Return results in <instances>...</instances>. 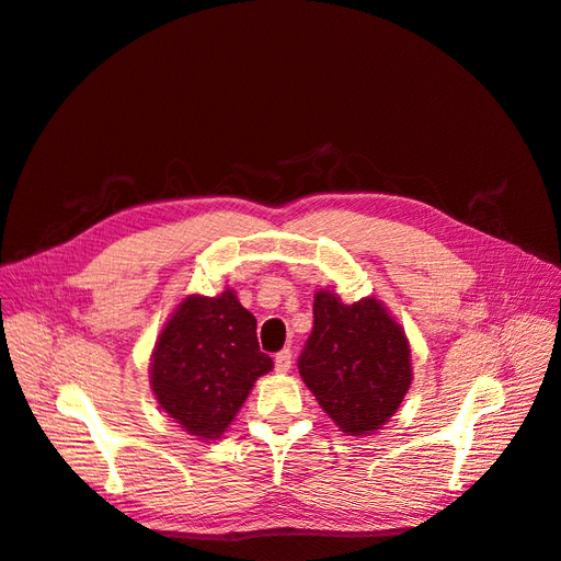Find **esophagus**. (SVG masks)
Wrapping results in <instances>:
<instances>
[{
	"mask_svg": "<svg viewBox=\"0 0 561 561\" xmlns=\"http://www.w3.org/2000/svg\"><path fill=\"white\" fill-rule=\"evenodd\" d=\"M290 366H293V352H290V350L278 352V354H276V373L285 375L287 370H290Z\"/></svg>",
	"mask_w": 561,
	"mask_h": 561,
	"instance_id": "obj_1",
	"label": "esophagus"
}]
</instances>
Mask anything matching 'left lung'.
<instances>
[{"label":"left lung","instance_id":"8db88e82","mask_svg":"<svg viewBox=\"0 0 561 561\" xmlns=\"http://www.w3.org/2000/svg\"><path fill=\"white\" fill-rule=\"evenodd\" d=\"M299 375L344 434L368 436L387 425L413 385L411 342L382 299L346 305L321 287Z\"/></svg>","mask_w":561,"mask_h":561}]
</instances>
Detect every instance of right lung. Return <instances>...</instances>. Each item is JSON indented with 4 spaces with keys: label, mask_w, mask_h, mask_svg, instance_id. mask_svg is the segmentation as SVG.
<instances>
[{
    "label": "right lung",
    "mask_w": 561,
    "mask_h": 561,
    "mask_svg": "<svg viewBox=\"0 0 561 561\" xmlns=\"http://www.w3.org/2000/svg\"><path fill=\"white\" fill-rule=\"evenodd\" d=\"M271 368L274 360L256 342V318L226 287L215 297L179 301L156 340L148 377L160 408L181 430L215 442Z\"/></svg>",
    "instance_id": "obj_1"
}]
</instances>
